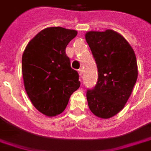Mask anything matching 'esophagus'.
I'll return each instance as SVG.
<instances>
[{
	"label": "esophagus",
	"mask_w": 151,
	"mask_h": 151,
	"mask_svg": "<svg viewBox=\"0 0 151 151\" xmlns=\"http://www.w3.org/2000/svg\"><path fill=\"white\" fill-rule=\"evenodd\" d=\"M78 73H79V75H80V77L82 78V76H83V68H79V69H78Z\"/></svg>",
	"instance_id": "1"
}]
</instances>
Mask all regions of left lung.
<instances>
[{"instance_id": "obj_1", "label": "left lung", "mask_w": 151, "mask_h": 151, "mask_svg": "<svg viewBox=\"0 0 151 151\" xmlns=\"http://www.w3.org/2000/svg\"><path fill=\"white\" fill-rule=\"evenodd\" d=\"M86 41L98 69V81L87 90L91 111L101 119L119 113L130 97L138 75L137 58L132 47L119 32L90 31Z\"/></svg>"}]
</instances>
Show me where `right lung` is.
I'll use <instances>...</instances> for the list:
<instances>
[{
	"label": "right lung",
	"mask_w": 151,
	"mask_h": 151,
	"mask_svg": "<svg viewBox=\"0 0 151 151\" xmlns=\"http://www.w3.org/2000/svg\"><path fill=\"white\" fill-rule=\"evenodd\" d=\"M76 30L46 28L26 46L22 56L25 91L38 111L53 117L63 112L70 96L80 86L78 73L70 66L65 53Z\"/></svg>",
	"instance_id": "add662e5"
}]
</instances>
